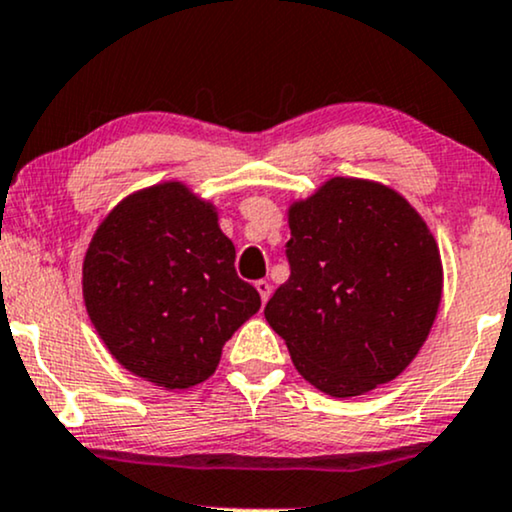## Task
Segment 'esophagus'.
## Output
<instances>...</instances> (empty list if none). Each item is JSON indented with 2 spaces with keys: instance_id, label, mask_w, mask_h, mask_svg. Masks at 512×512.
<instances>
[{
  "instance_id": "34e87169",
  "label": "esophagus",
  "mask_w": 512,
  "mask_h": 512,
  "mask_svg": "<svg viewBox=\"0 0 512 512\" xmlns=\"http://www.w3.org/2000/svg\"><path fill=\"white\" fill-rule=\"evenodd\" d=\"M256 289H258V294H261V301H263V304H266V301L270 299V292H273L270 282L268 280H258L256 282Z\"/></svg>"
}]
</instances>
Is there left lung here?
<instances>
[{"mask_svg": "<svg viewBox=\"0 0 512 512\" xmlns=\"http://www.w3.org/2000/svg\"><path fill=\"white\" fill-rule=\"evenodd\" d=\"M289 280L266 306L296 370L330 396L391 382L430 334L441 258L415 208L377 182L334 178L289 211Z\"/></svg>", "mask_w": 512, "mask_h": 512, "instance_id": "left-lung-1", "label": "left lung"}]
</instances>
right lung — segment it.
I'll use <instances>...</instances> for the list:
<instances>
[{
    "label": "right lung",
    "mask_w": 512,
    "mask_h": 512,
    "mask_svg": "<svg viewBox=\"0 0 512 512\" xmlns=\"http://www.w3.org/2000/svg\"><path fill=\"white\" fill-rule=\"evenodd\" d=\"M82 294L116 361L166 389L211 377L227 339L261 308L216 211L178 182L113 208L87 249Z\"/></svg>",
    "instance_id": "1"
}]
</instances>
